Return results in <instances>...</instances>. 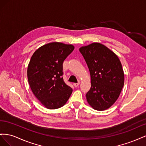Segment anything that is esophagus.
Here are the masks:
<instances>
[{
  "instance_id": "1",
  "label": "esophagus",
  "mask_w": 146,
  "mask_h": 146,
  "mask_svg": "<svg viewBox=\"0 0 146 146\" xmlns=\"http://www.w3.org/2000/svg\"><path fill=\"white\" fill-rule=\"evenodd\" d=\"M79 85H80V82H78V83H74V86L75 87H77Z\"/></svg>"
}]
</instances>
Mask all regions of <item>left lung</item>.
<instances>
[{
  "instance_id": "left-lung-1",
  "label": "left lung",
  "mask_w": 146,
  "mask_h": 146,
  "mask_svg": "<svg viewBox=\"0 0 146 146\" xmlns=\"http://www.w3.org/2000/svg\"><path fill=\"white\" fill-rule=\"evenodd\" d=\"M89 68L91 86L86 100L99 111L109 108L118 99L124 74L117 56L105 46L94 42L79 48Z\"/></svg>"
}]
</instances>
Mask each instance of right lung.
<instances>
[{
    "label": "right lung",
    "instance_id": "add662e5",
    "mask_svg": "<svg viewBox=\"0 0 146 146\" xmlns=\"http://www.w3.org/2000/svg\"><path fill=\"white\" fill-rule=\"evenodd\" d=\"M74 49L71 44L54 42L34 52L27 68L28 81L33 94L48 109H57L67 102L72 89L64 83L63 63Z\"/></svg>",
    "mask_w": 146,
    "mask_h": 146
}]
</instances>
